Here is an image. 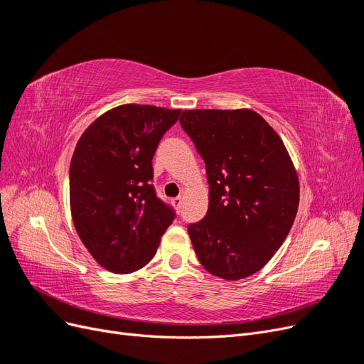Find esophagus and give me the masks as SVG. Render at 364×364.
I'll use <instances>...</instances> for the list:
<instances>
[{"instance_id":"1","label":"esophagus","mask_w":364,"mask_h":364,"mask_svg":"<svg viewBox=\"0 0 364 364\" xmlns=\"http://www.w3.org/2000/svg\"><path fill=\"white\" fill-rule=\"evenodd\" d=\"M182 202H183V199L182 197H174V199L171 200V203H173V206L178 209V211H181V206H182Z\"/></svg>"}]
</instances>
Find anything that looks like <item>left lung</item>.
Instances as JSON below:
<instances>
[{
	"label": "left lung",
	"mask_w": 364,
	"mask_h": 364,
	"mask_svg": "<svg viewBox=\"0 0 364 364\" xmlns=\"http://www.w3.org/2000/svg\"><path fill=\"white\" fill-rule=\"evenodd\" d=\"M182 129L205 161L208 213L188 225L202 266L237 281L266 266L293 226L299 179L282 139L249 109L183 111Z\"/></svg>",
	"instance_id": "left-lung-1"
}]
</instances>
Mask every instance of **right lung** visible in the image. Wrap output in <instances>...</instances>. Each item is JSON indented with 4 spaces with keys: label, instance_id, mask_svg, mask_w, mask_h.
<instances>
[{
    "label": "right lung",
    "instance_id": "add662e5",
    "mask_svg": "<svg viewBox=\"0 0 364 364\" xmlns=\"http://www.w3.org/2000/svg\"><path fill=\"white\" fill-rule=\"evenodd\" d=\"M179 115V109L123 105L98 117L77 142L73 222L94 259L114 273L144 267L176 217L156 196L151 159Z\"/></svg>",
    "mask_w": 364,
    "mask_h": 364
}]
</instances>
